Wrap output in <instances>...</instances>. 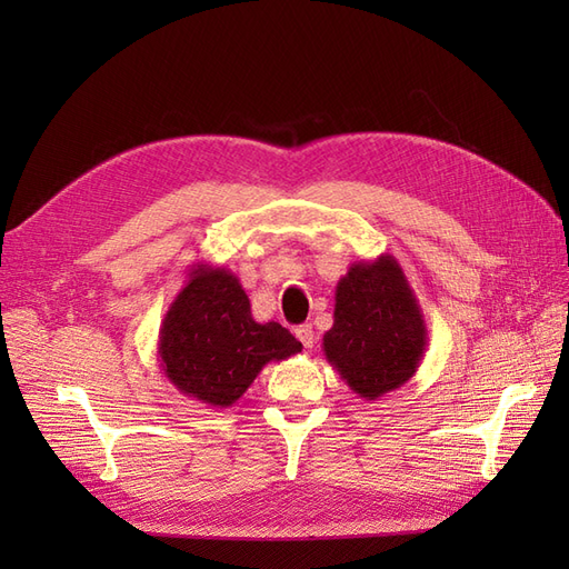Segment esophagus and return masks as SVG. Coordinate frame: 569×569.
<instances>
[{
  "label": "esophagus",
  "instance_id": "1",
  "mask_svg": "<svg viewBox=\"0 0 569 569\" xmlns=\"http://www.w3.org/2000/svg\"><path fill=\"white\" fill-rule=\"evenodd\" d=\"M295 335L299 337V341L303 343L306 349H313V341H316V335H313V327L311 325H299Z\"/></svg>",
  "mask_w": 569,
  "mask_h": 569
}]
</instances>
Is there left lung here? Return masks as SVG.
<instances>
[{
  "instance_id": "obj_1",
  "label": "left lung",
  "mask_w": 569,
  "mask_h": 569,
  "mask_svg": "<svg viewBox=\"0 0 569 569\" xmlns=\"http://www.w3.org/2000/svg\"><path fill=\"white\" fill-rule=\"evenodd\" d=\"M427 349L422 308L393 256L358 261L337 282L335 322L322 351L343 382L366 401L401 389Z\"/></svg>"
}]
</instances>
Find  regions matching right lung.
Listing matches in <instances>:
<instances>
[{
    "instance_id": "right-lung-1",
    "label": "right lung",
    "mask_w": 569,
    "mask_h": 569,
    "mask_svg": "<svg viewBox=\"0 0 569 569\" xmlns=\"http://www.w3.org/2000/svg\"><path fill=\"white\" fill-rule=\"evenodd\" d=\"M301 341L280 322H256L239 278L228 268L194 263L168 306L159 360L168 382L192 401L228 408L270 360L299 353Z\"/></svg>"
}]
</instances>
